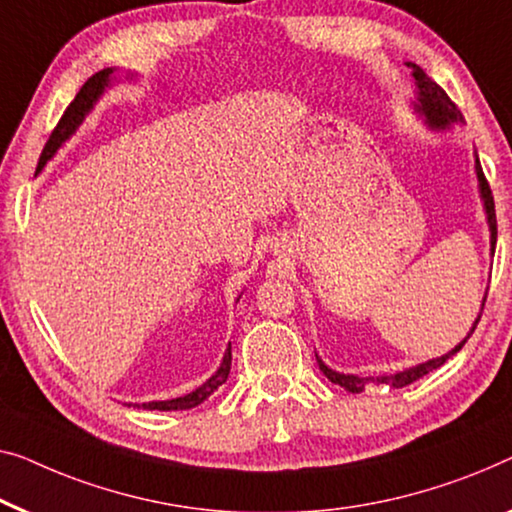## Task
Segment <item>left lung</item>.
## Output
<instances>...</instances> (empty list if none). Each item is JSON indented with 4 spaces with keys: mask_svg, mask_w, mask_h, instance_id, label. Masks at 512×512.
Segmentation results:
<instances>
[{
    "mask_svg": "<svg viewBox=\"0 0 512 512\" xmlns=\"http://www.w3.org/2000/svg\"><path fill=\"white\" fill-rule=\"evenodd\" d=\"M406 66L411 69V76H413V85H416V99L411 101L413 106V113L418 117H422V122L427 124L432 131H448L453 129L455 124H462V113H459L457 106L453 101L448 99V94L441 90L439 85L434 83L432 78L427 76L425 71L420 69L418 64L413 62H406ZM473 170H476V180H478V194H480V201H483V210H485V219H487V228H490V254L494 256V247H496V214H494V198H492V189L490 184H487L485 175H483V168H480V159H478V152H473ZM485 300H487V291L483 295V302H480V311L476 316V321H473L469 335H466L462 342H459L455 348H450L448 353H443L441 358H432L427 362H420V365H413L409 369H402V372H395V374H385V376H358V374H342L337 372V369H330L325 362L318 358V367H321V372L328 376L332 383L342 385L344 390L348 392H362L367 388L369 383H388L390 388H404V385H409L413 381L422 379V376L432 372V369H439L443 362L453 358L459 351H462V346L466 344V339L473 335V330H476V325L480 321V314H483V307H485Z\"/></svg>",
    "mask_w": 512,
    "mask_h": 512,
    "instance_id": "1",
    "label": "left lung"
}]
</instances>
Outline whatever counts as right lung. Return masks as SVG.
I'll return each mask as SVG.
<instances>
[{
    "mask_svg": "<svg viewBox=\"0 0 512 512\" xmlns=\"http://www.w3.org/2000/svg\"><path fill=\"white\" fill-rule=\"evenodd\" d=\"M127 78L133 80L136 76H133V73H127ZM115 83H120V76H117L115 66H108V69L94 73V76L87 80L83 87H80V92L76 94V99H73L71 106L64 110L62 120H59L55 131L50 133L48 143H46V147H43V154H41V159H39V168H36V173H41V170L46 168L48 161L53 159L55 154L59 152V147H62L66 140H69L73 133L78 131V127L85 122V117L92 113L94 106H96V103H99L101 96L106 94V90H110V87H113ZM228 374H231V344H228L226 353H224V360H221V365H219L217 372H214L203 385H198L196 390H191V392H187V395H182V397L164 399V402H145L143 409H150V411L152 409H157V411H187V409H194V406L203 404L207 397L214 395V390H219V385L226 383Z\"/></svg>",
    "mask_w": 512,
    "mask_h": 512,
    "instance_id": "add662e5",
    "label": "right lung"
}]
</instances>
